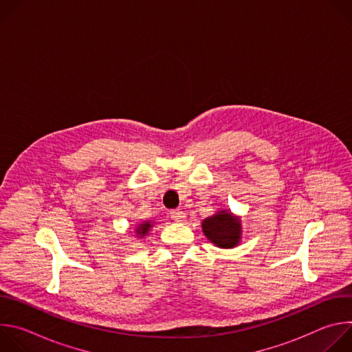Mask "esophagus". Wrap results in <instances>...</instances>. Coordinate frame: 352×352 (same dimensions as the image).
<instances>
[{
  "label": "esophagus",
  "mask_w": 352,
  "mask_h": 352,
  "mask_svg": "<svg viewBox=\"0 0 352 352\" xmlns=\"http://www.w3.org/2000/svg\"><path fill=\"white\" fill-rule=\"evenodd\" d=\"M170 214H171V219H173L174 221H178V223H182V221L186 219V214H185L182 210H179V209L173 210Z\"/></svg>",
  "instance_id": "1"
}]
</instances>
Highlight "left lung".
<instances>
[{
    "label": "left lung",
    "instance_id": "left-lung-1",
    "mask_svg": "<svg viewBox=\"0 0 352 352\" xmlns=\"http://www.w3.org/2000/svg\"><path fill=\"white\" fill-rule=\"evenodd\" d=\"M205 236L221 249H231L242 239L241 217L227 209H219L213 216L202 221Z\"/></svg>",
    "mask_w": 352,
    "mask_h": 352
}]
</instances>
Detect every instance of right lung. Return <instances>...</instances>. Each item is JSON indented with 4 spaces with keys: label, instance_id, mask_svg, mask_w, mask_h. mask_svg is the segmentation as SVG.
<instances>
[{
    "label": "right lung",
    "instance_id": "1",
    "mask_svg": "<svg viewBox=\"0 0 352 352\" xmlns=\"http://www.w3.org/2000/svg\"><path fill=\"white\" fill-rule=\"evenodd\" d=\"M153 221H142V223H139V224H136V228H135V235L136 236H139V238H144L147 234H148V231H150V228H153Z\"/></svg>",
    "mask_w": 352,
    "mask_h": 352
}]
</instances>
